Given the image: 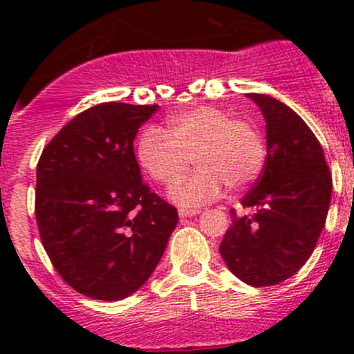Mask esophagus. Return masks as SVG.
Here are the masks:
<instances>
[{
	"mask_svg": "<svg viewBox=\"0 0 354 354\" xmlns=\"http://www.w3.org/2000/svg\"><path fill=\"white\" fill-rule=\"evenodd\" d=\"M178 214H180V217H194L197 216V214H200L198 209H178Z\"/></svg>",
	"mask_w": 354,
	"mask_h": 354,
	"instance_id": "1",
	"label": "esophagus"
}]
</instances>
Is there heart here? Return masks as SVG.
Returning <instances> with one entry per match:
<instances>
[{"instance_id":"b5f03b06","label":"heart","mask_w":354,"mask_h":354,"mask_svg":"<svg viewBox=\"0 0 354 354\" xmlns=\"http://www.w3.org/2000/svg\"><path fill=\"white\" fill-rule=\"evenodd\" d=\"M171 197L187 207L217 198L224 187L243 188L259 178L266 162V144L259 127L217 108H195L171 118L169 130L149 128L138 142V160L160 185L176 183Z\"/></svg>"}]
</instances>
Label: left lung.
I'll return each instance as SVG.
<instances>
[{"label": "left lung", "mask_w": 354, "mask_h": 354, "mask_svg": "<svg viewBox=\"0 0 354 354\" xmlns=\"http://www.w3.org/2000/svg\"><path fill=\"white\" fill-rule=\"evenodd\" d=\"M266 120L267 160L245 195L252 216L238 217L219 252L227 269L250 286H272L295 276L326 226L332 176L322 145L291 108L266 94H246Z\"/></svg>", "instance_id": "left-lung-1"}]
</instances>
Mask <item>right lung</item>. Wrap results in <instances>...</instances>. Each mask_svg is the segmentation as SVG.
I'll list each match as a JSON object with an SVG mask.
<instances>
[{
	"label": "right lung",
	"mask_w": 354,
	"mask_h": 354,
	"mask_svg": "<svg viewBox=\"0 0 354 354\" xmlns=\"http://www.w3.org/2000/svg\"><path fill=\"white\" fill-rule=\"evenodd\" d=\"M159 106L102 102L77 114L42 151L35 219L42 245L75 291L118 301L156 270L178 212L142 183L137 131Z\"/></svg>",
	"instance_id": "right-lung-1"
}]
</instances>
